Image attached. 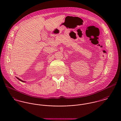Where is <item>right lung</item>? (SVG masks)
<instances>
[{
    "label": "right lung",
    "instance_id": "obj_1",
    "mask_svg": "<svg viewBox=\"0 0 121 121\" xmlns=\"http://www.w3.org/2000/svg\"><path fill=\"white\" fill-rule=\"evenodd\" d=\"M16 78H17V79H18V80H19V81H21V82H25V81H22V80H21V79H19V78H17V77H16Z\"/></svg>",
    "mask_w": 121,
    "mask_h": 121
}]
</instances>
